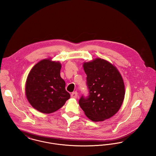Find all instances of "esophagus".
<instances>
[{"label":"esophagus","mask_w":156,"mask_h":156,"mask_svg":"<svg viewBox=\"0 0 156 156\" xmlns=\"http://www.w3.org/2000/svg\"><path fill=\"white\" fill-rule=\"evenodd\" d=\"M71 98H76L78 97V92L76 91H74L71 94Z\"/></svg>","instance_id":"1"}]
</instances>
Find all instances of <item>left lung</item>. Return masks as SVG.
<instances>
[{
    "instance_id": "1",
    "label": "left lung",
    "mask_w": 156,
    "mask_h": 156,
    "mask_svg": "<svg viewBox=\"0 0 156 156\" xmlns=\"http://www.w3.org/2000/svg\"><path fill=\"white\" fill-rule=\"evenodd\" d=\"M89 95H82L79 104L92 121L108 119L119 110L124 98L125 87L117 68L101 58L84 62Z\"/></svg>"
}]
</instances>
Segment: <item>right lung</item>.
I'll list each match as a JSON object with an SVG mask.
<instances>
[{
    "instance_id": "obj_1",
    "label": "right lung",
    "mask_w": 156,
    "mask_h": 156,
    "mask_svg": "<svg viewBox=\"0 0 156 156\" xmlns=\"http://www.w3.org/2000/svg\"><path fill=\"white\" fill-rule=\"evenodd\" d=\"M61 64L50 59L37 63L28 74L25 92L30 105L41 112L49 114L61 108L70 98L60 76Z\"/></svg>"
}]
</instances>
